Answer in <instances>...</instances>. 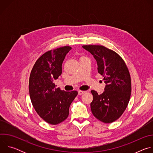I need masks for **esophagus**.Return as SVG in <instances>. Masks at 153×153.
Returning <instances> with one entry per match:
<instances>
[{
	"mask_svg": "<svg viewBox=\"0 0 153 153\" xmlns=\"http://www.w3.org/2000/svg\"><path fill=\"white\" fill-rule=\"evenodd\" d=\"M86 91H81V90H79L78 91V94L79 95H82V94H83L84 93H85Z\"/></svg>",
	"mask_w": 153,
	"mask_h": 153,
	"instance_id": "esophagus-1",
	"label": "esophagus"
}]
</instances>
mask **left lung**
I'll list each match as a JSON object with an SVG mask.
<instances>
[{"label": "left lung", "mask_w": 153, "mask_h": 153, "mask_svg": "<svg viewBox=\"0 0 153 153\" xmlns=\"http://www.w3.org/2000/svg\"><path fill=\"white\" fill-rule=\"evenodd\" d=\"M82 47L93 55L98 73L106 83L101 94L92 90L91 110L94 116L105 123L116 121L128 106L131 92L129 70L123 59L115 51L102 45H88Z\"/></svg>", "instance_id": "8db88e82"}]
</instances>
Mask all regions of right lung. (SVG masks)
I'll list each match as a JSON object with an SVG mask.
<instances>
[{
	"label": "right lung",
	"mask_w": 153,
	"mask_h": 153,
	"mask_svg": "<svg viewBox=\"0 0 153 153\" xmlns=\"http://www.w3.org/2000/svg\"><path fill=\"white\" fill-rule=\"evenodd\" d=\"M71 49L65 46L48 51L36 62L29 79V93L32 105L38 115L46 122L57 125L69 115V108L78 93L65 91L53 80L62 74V65Z\"/></svg>",
	"instance_id": "obj_1"
}]
</instances>
